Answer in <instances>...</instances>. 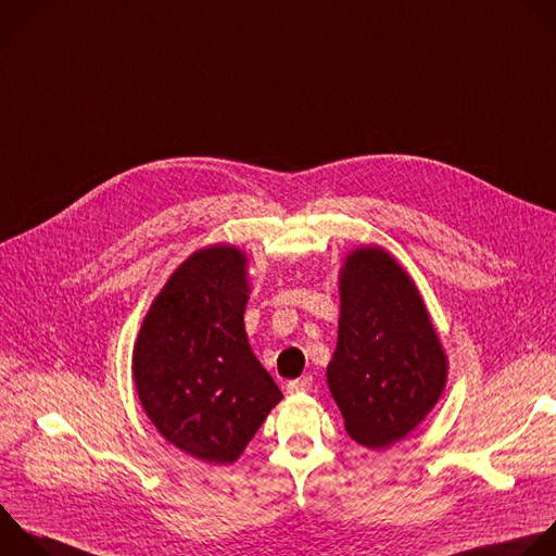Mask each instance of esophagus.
Here are the masks:
<instances>
[{
	"label": "esophagus",
	"mask_w": 556,
	"mask_h": 556,
	"mask_svg": "<svg viewBox=\"0 0 556 556\" xmlns=\"http://www.w3.org/2000/svg\"><path fill=\"white\" fill-rule=\"evenodd\" d=\"M312 389V378H299L288 382V393H307Z\"/></svg>",
	"instance_id": "obj_1"
}]
</instances>
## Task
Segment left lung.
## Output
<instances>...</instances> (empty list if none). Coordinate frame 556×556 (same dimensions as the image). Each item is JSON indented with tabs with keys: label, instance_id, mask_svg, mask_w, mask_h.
I'll use <instances>...</instances> for the list:
<instances>
[{
	"label": "left lung",
	"instance_id": "1",
	"mask_svg": "<svg viewBox=\"0 0 556 556\" xmlns=\"http://www.w3.org/2000/svg\"><path fill=\"white\" fill-rule=\"evenodd\" d=\"M338 292V342L327 387L346 434L368 450H384L432 413L450 359L417 283L384 247L346 253Z\"/></svg>",
	"mask_w": 556,
	"mask_h": 556
}]
</instances>
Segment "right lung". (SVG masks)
<instances>
[{"label":"right lung","mask_w":556,"mask_h":556,"mask_svg":"<svg viewBox=\"0 0 556 556\" xmlns=\"http://www.w3.org/2000/svg\"><path fill=\"white\" fill-rule=\"evenodd\" d=\"M249 255L194 251L154 296L132 346V380L161 437L203 463L231 465L283 400L244 329Z\"/></svg>","instance_id":"obj_1"}]
</instances>
